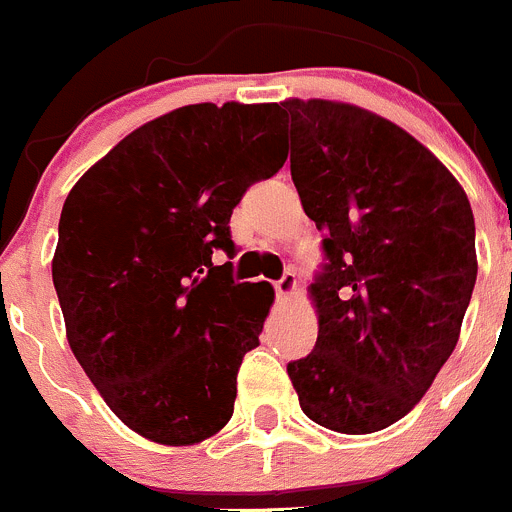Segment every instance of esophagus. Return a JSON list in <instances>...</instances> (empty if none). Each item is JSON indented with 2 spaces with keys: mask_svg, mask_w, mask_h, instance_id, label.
<instances>
[{
  "mask_svg": "<svg viewBox=\"0 0 512 512\" xmlns=\"http://www.w3.org/2000/svg\"><path fill=\"white\" fill-rule=\"evenodd\" d=\"M295 287H297V277H295V272H285V275H282V280H277L275 282V292H277V300H287V297L292 295V292H295Z\"/></svg>",
  "mask_w": 512,
  "mask_h": 512,
  "instance_id": "obj_1",
  "label": "esophagus"
}]
</instances>
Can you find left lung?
<instances>
[{"label": "left lung", "mask_w": 512, "mask_h": 512, "mask_svg": "<svg viewBox=\"0 0 512 512\" xmlns=\"http://www.w3.org/2000/svg\"><path fill=\"white\" fill-rule=\"evenodd\" d=\"M302 210L325 235L310 285L315 350L287 365L302 413L342 435L390 428L458 345L478 277L475 220L453 172L357 104L280 102Z\"/></svg>", "instance_id": "obj_1"}]
</instances>
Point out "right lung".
<instances>
[{
    "instance_id": "add662e5",
    "label": "right lung",
    "mask_w": 512,
    "mask_h": 512,
    "mask_svg": "<svg viewBox=\"0 0 512 512\" xmlns=\"http://www.w3.org/2000/svg\"><path fill=\"white\" fill-rule=\"evenodd\" d=\"M277 104L172 109L112 147L67 195L52 280L67 340L114 415L160 445H195L232 418L237 370L275 290L235 282L230 215L275 175Z\"/></svg>"
}]
</instances>
